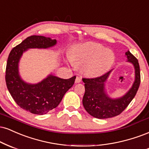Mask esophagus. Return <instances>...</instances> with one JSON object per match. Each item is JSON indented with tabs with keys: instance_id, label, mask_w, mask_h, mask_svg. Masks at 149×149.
Listing matches in <instances>:
<instances>
[{
	"instance_id": "obj_1",
	"label": "esophagus",
	"mask_w": 149,
	"mask_h": 149,
	"mask_svg": "<svg viewBox=\"0 0 149 149\" xmlns=\"http://www.w3.org/2000/svg\"><path fill=\"white\" fill-rule=\"evenodd\" d=\"M79 82H81V78L79 77H77L76 79H75V83L77 84L79 83Z\"/></svg>"
}]
</instances>
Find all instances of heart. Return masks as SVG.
<instances>
[{
  "instance_id": "b5f03b06",
  "label": "heart",
  "mask_w": 149,
  "mask_h": 149,
  "mask_svg": "<svg viewBox=\"0 0 149 149\" xmlns=\"http://www.w3.org/2000/svg\"><path fill=\"white\" fill-rule=\"evenodd\" d=\"M75 66L81 67L84 74L90 77H97L105 74L115 61L113 51L105 49L97 42H86L77 45L70 55Z\"/></svg>"
}]
</instances>
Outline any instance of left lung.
<instances>
[{
	"label": "left lung",
	"instance_id": "1",
	"mask_svg": "<svg viewBox=\"0 0 149 149\" xmlns=\"http://www.w3.org/2000/svg\"><path fill=\"white\" fill-rule=\"evenodd\" d=\"M126 62L134 68V81L132 87L125 94L119 97L113 98L106 91L105 84L113 69L102 76L94 79L84 78L85 93L83 97V105L91 116L102 119L119 115L130 104L137 93L140 84V70L138 60L130 53L125 52Z\"/></svg>",
	"mask_w": 149,
	"mask_h": 149
}]
</instances>
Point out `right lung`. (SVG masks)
Segmentation results:
<instances>
[{
	"label": "right lung",
	"instance_id": "1",
	"mask_svg": "<svg viewBox=\"0 0 149 149\" xmlns=\"http://www.w3.org/2000/svg\"><path fill=\"white\" fill-rule=\"evenodd\" d=\"M56 44V40L51 38L32 36L14 47L9 54L5 72L9 92L21 108L35 114H45L56 107L74 84L76 77L64 79L49 74L38 83L30 84L21 77L19 61L29 49H49Z\"/></svg>",
	"mask_w": 149,
	"mask_h": 149
}]
</instances>
